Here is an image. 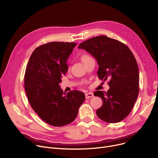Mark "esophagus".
Instances as JSON below:
<instances>
[{"mask_svg":"<svg viewBox=\"0 0 158 158\" xmlns=\"http://www.w3.org/2000/svg\"><path fill=\"white\" fill-rule=\"evenodd\" d=\"M85 97H86V98H92V97H94V94H93V93H91V92L86 93V94H85Z\"/></svg>","mask_w":158,"mask_h":158,"instance_id":"1","label":"esophagus"}]
</instances>
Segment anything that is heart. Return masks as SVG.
<instances>
[{"instance_id":"b5f03b06","label":"heart","mask_w":158,"mask_h":158,"mask_svg":"<svg viewBox=\"0 0 158 158\" xmlns=\"http://www.w3.org/2000/svg\"><path fill=\"white\" fill-rule=\"evenodd\" d=\"M90 57V56H89L88 55H84L82 57V60H83L85 59V58H87V57Z\"/></svg>"}]
</instances>
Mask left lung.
I'll return each mask as SVG.
<instances>
[{
  "mask_svg": "<svg viewBox=\"0 0 158 158\" xmlns=\"http://www.w3.org/2000/svg\"><path fill=\"white\" fill-rule=\"evenodd\" d=\"M78 48L95 57L98 79H110L107 92L94 94L103 102L97 110L98 117L107 123L122 121L131 113L139 94V70L133 54L126 44L106 36L88 39Z\"/></svg>",
  "mask_w": 158,
  "mask_h": 158,
  "instance_id": "8db88e82",
  "label": "left lung"
}]
</instances>
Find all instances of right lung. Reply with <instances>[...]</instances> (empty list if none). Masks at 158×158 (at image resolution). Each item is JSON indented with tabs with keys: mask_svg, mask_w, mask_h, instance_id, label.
Here are the masks:
<instances>
[{
	"mask_svg": "<svg viewBox=\"0 0 158 158\" xmlns=\"http://www.w3.org/2000/svg\"><path fill=\"white\" fill-rule=\"evenodd\" d=\"M76 45L60 41L41 45L32 53L26 69L24 88L28 101L41 119L54 127L72 122L85 99V94L77 90L63 94L59 85Z\"/></svg>",
	"mask_w": 158,
	"mask_h": 158,
	"instance_id": "right-lung-1",
	"label": "right lung"
}]
</instances>
